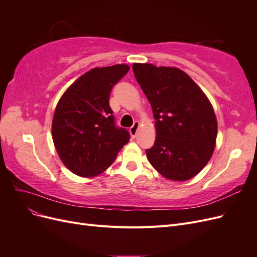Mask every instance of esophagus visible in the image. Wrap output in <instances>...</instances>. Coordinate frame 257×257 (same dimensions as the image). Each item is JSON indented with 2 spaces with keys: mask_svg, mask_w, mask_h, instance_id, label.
Masks as SVG:
<instances>
[{
  "mask_svg": "<svg viewBox=\"0 0 257 257\" xmlns=\"http://www.w3.org/2000/svg\"><path fill=\"white\" fill-rule=\"evenodd\" d=\"M138 127H139V122L138 121H135L134 122V124H133V126H132L131 128H130V132H131V135H132V137H136V135H137V131H138Z\"/></svg>",
  "mask_w": 257,
  "mask_h": 257,
  "instance_id": "34e87169",
  "label": "esophagus"
}]
</instances>
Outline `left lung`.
Returning a JSON list of instances; mask_svg holds the SVG:
<instances>
[{
  "label": "left lung",
  "instance_id": "1",
  "mask_svg": "<svg viewBox=\"0 0 257 257\" xmlns=\"http://www.w3.org/2000/svg\"><path fill=\"white\" fill-rule=\"evenodd\" d=\"M133 72L155 119L157 137L146 150L148 160L165 178L189 180L214 151L217 122L211 104L181 69L134 63Z\"/></svg>",
  "mask_w": 257,
  "mask_h": 257
}]
</instances>
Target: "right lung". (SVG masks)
<instances>
[{"label": "right lung", "instance_id": "right-lung-1", "mask_svg": "<svg viewBox=\"0 0 257 257\" xmlns=\"http://www.w3.org/2000/svg\"><path fill=\"white\" fill-rule=\"evenodd\" d=\"M128 65L95 67L79 77L60 98L52 139L63 164L75 175L95 177L109 167L130 133L115 125L109 95Z\"/></svg>", "mask_w": 257, "mask_h": 257}]
</instances>
